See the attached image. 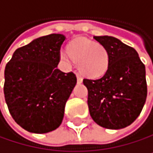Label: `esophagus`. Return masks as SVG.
<instances>
[{"label":"esophagus","mask_w":153,"mask_h":153,"mask_svg":"<svg viewBox=\"0 0 153 153\" xmlns=\"http://www.w3.org/2000/svg\"><path fill=\"white\" fill-rule=\"evenodd\" d=\"M76 78H77V83H78V84H81V83L83 82V78H82L79 75H77Z\"/></svg>","instance_id":"34e87169"}]
</instances>
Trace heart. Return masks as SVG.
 <instances>
[{"label":"heart","mask_w":153,"mask_h":153,"mask_svg":"<svg viewBox=\"0 0 153 153\" xmlns=\"http://www.w3.org/2000/svg\"><path fill=\"white\" fill-rule=\"evenodd\" d=\"M60 57L66 63L74 60L82 74L92 77L103 75L109 65L108 50L102 45L85 38L74 40L69 45L68 51L60 52Z\"/></svg>","instance_id":"1"}]
</instances>
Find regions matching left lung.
I'll return each mask as SVG.
<instances>
[{
	"label": "left lung",
	"instance_id": "obj_1",
	"mask_svg": "<svg viewBox=\"0 0 153 153\" xmlns=\"http://www.w3.org/2000/svg\"><path fill=\"white\" fill-rule=\"evenodd\" d=\"M108 52L107 72L98 79H84L90 116L99 126L120 129L140 114L147 97L145 65L137 51L113 36H94Z\"/></svg>",
	"mask_w": 153,
	"mask_h": 153
}]
</instances>
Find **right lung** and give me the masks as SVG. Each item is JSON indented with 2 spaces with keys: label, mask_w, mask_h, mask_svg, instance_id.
<instances>
[{
  "label": "right lung",
  "mask_w": 153,
  "mask_h": 153,
  "mask_svg": "<svg viewBox=\"0 0 153 153\" xmlns=\"http://www.w3.org/2000/svg\"><path fill=\"white\" fill-rule=\"evenodd\" d=\"M65 40L52 33L16 49L4 70V97L15 122L33 133H47L62 123L76 84L74 73L57 68Z\"/></svg>",
  "instance_id": "add662e5"
}]
</instances>
